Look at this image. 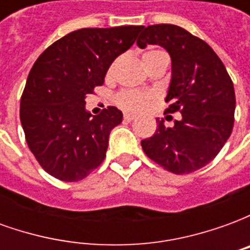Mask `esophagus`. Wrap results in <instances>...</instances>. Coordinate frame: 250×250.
Segmentation results:
<instances>
[{"label": "esophagus", "instance_id": "esophagus-1", "mask_svg": "<svg viewBox=\"0 0 250 250\" xmlns=\"http://www.w3.org/2000/svg\"><path fill=\"white\" fill-rule=\"evenodd\" d=\"M123 118H125V122H131V120L135 119V116H134V115H131V114H125V116H123Z\"/></svg>", "mask_w": 250, "mask_h": 250}]
</instances>
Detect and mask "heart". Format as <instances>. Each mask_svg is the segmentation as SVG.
Instances as JSON below:
<instances>
[{"label": "heart", "instance_id": "1", "mask_svg": "<svg viewBox=\"0 0 250 250\" xmlns=\"http://www.w3.org/2000/svg\"><path fill=\"white\" fill-rule=\"evenodd\" d=\"M161 59H167V55L159 49H150V51L145 52V55H143V62L146 66L161 60ZM152 99H154V95L150 92H142V91H136V89H125V91H120L115 96V102L120 108L125 109L128 112H141L148 107Z\"/></svg>", "mask_w": 250, "mask_h": 250}]
</instances>
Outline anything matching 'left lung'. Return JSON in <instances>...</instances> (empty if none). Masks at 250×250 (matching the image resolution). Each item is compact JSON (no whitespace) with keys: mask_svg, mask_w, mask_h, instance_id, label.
<instances>
[{"mask_svg":"<svg viewBox=\"0 0 250 250\" xmlns=\"http://www.w3.org/2000/svg\"><path fill=\"white\" fill-rule=\"evenodd\" d=\"M141 29L139 48L159 45L171 57L166 112L182 114L173 127L157 119L155 134L141 142L142 148L170 173H193L211 162L230 136L236 108L233 83L215 52L184 28L159 24Z\"/></svg>","mask_w":250,"mask_h":250,"instance_id":"obj_1","label":"left lung"}]
</instances>
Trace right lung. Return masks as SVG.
<instances>
[{
    "mask_svg": "<svg viewBox=\"0 0 250 250\" xmlns=\"http://www.w3.org/2000/svg\"><path fill=\"white\" fill-rule=\"evenodd\" d=\"M142 26L84 28L53 42L36 60L20 104L26 143L52 177L76 182L103 162L111 130L123 114L108 107L92 116L85 98L104 83L114 60Z\"/></svg>",
    "mask_w": 250,
    "mask_h": 250,
    "instance_id": "1",
    "label": "right lung"
}]
</instances>
